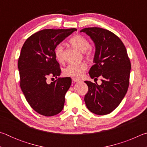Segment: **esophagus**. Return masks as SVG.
Here are the masks:
<instances>
[{"label": "esophagus", "mask_w": 147, "mask_h": 147, "mask_svg": "<svg viewBox=\"0 0 147 147\" xmlns=\"http://www.w3.org/2000/svg\"><path fill=\"white\" fill-rule=\"evenodd\" d=\"M72 80H73V81L74 82H80V80H79L78 78H73Z\"/></svg>", "instance_id": "34e87169"}]
</instances>
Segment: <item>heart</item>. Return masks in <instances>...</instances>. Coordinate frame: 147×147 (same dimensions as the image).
Masks as SVG:
<instances>
[{
	"instance_id": "b5f03b06",
	"label": "heart",
	"mask_w": 147,
	"mask_h": 147,
	"mask_svg": "<svg viewBox=\"0 0 147 147\" xmlns=\"http://www.w3.org/2000/svg\"><path fill=\"white\" fill-rule=\"evenodd\" d=\"M69 43L73 45L74 48L79 50L81 52L86 51L89 47V42L85 37L82 35H76L69 39ZM63 46L61 45H58L55 48L54 54L56 59L59 61H63ZM88 54H91V50L88 51ZM88 69V65L85 62H81L76 64H69L67 67L65 69L64 74L66 76L79 77L82 76L84 72Z\"/></svg>"
}]
</instances>
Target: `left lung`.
Here are the masks:
<instances>
[{
	"label": "left lung",
	"instance_id": "obj_1",
	"mask_svg": "<svg viewBox=\"0 0 147 147\" xmlns=\"http://www.w3.org/2000/svg\"><path fill=\"white\" fill-rule=\"evenodd\" d=\"M80 32L90 36L95 45L94 64L89 70V75L91 78L100 76L103 78L101 85L85 81L88 91L84 100L92 113L106 115L120 104L128 91L130 59L124 45L113 32L98 27L84 28Z\"/></svg>",
	"mask_w": 147,
	"mask_h": 147
}]
</instances>
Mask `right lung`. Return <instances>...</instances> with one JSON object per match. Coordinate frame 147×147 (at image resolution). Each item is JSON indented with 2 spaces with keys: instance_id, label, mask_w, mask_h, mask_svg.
Wrapping results in <instances>:
<instances>
[{
  "instance_id": "1",
  "label": "right lung",
  "mask_w": 147,
  "mask_h": 147,
  "mask_svg": "<svg viewBox=\"0 0 147 147\" xmlns=\"http://www.w3.org/2000/svg\"><path fill=\"white\" fill-rule=\"evenodd\" d=\"M76 28L45 29L24 42L18 60L20 86L27 102L36 112L53 116L63 108L65 95L71 84L70 77L58 78L61 69L54 51ZM57 79L49 84L47 78Z\"/></svg>"
}]
</instances>
